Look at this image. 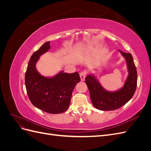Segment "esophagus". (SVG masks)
Here are the masks:
<instances>
[{
  "instance_id": "34e87169",
  "label": "esophagus",
  "mask_w": 151,
  "mask_h": 151,
  "mask_svg": "<svg viewBox=\"0 0 151 151\" xmlns=\"http://www.w3.org/2000/svg\"><path fill=\"white\" fill-rule=\"evenodd\" d=\"M86 76V72L85 71H83L80 73V77H81V81H84L85 80Z\"/></svg>"
}]
</instances>
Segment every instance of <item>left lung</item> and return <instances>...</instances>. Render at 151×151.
I'll list each match as a JSON object with an SVG mask.
<instances>
[{"label":"left lung","instance_id":"obj_1","mask_svg":"<svg viewBox=\"0 0 151 151\" xmlns=\"http://www.w3.org/2000/svg\"><path fill=\"white\" fill-rule=\"evenodd\" d=\"M124 58L128 71L127 78L120 88L115 91L105 89L100 83L96 73H91L86 77L85 83L90 93L93 106L99 110H115L125 105L133 97L137 88V72L131 53L118 50Z\"/></svg>","mask_w":151,"mask_h":151}]
</instances>
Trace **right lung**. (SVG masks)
Returning <instances> with one entry per match:
<instances>
[{"mask_svg":"<svg viewBox=\"0 0 151 151\" xmlns=\"http://www.w3.org/2000/svg\"><path fill=\"white\" fill-rule=\"evenodd\" d=\"M50 42L45 43L32 55L25 74V86L31 103L45 112L58 114L65 111L70 103L72 93L81 81L78 72L60 70L52 77L42 75L36 68L40 56L51 48Z\"/></svg>","mask_w":151,"mask_h":151,"instance_id":"1","label":"right lung"}]
</instances>
